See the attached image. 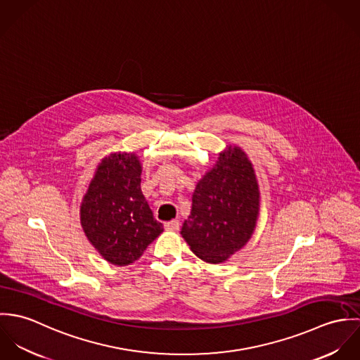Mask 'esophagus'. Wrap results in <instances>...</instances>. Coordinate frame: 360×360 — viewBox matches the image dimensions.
<instances>
[{
  "instance_id": "34e87169",
  "label": "esophagus",
  "mask_w": 360,
  "mask_h": 360,
  "mask_svg": "<svg viewBox=\"0 0 360 360\" xmlns=\"http://www.w3.org/2000/svg\"><path fill=\"white\" fill-rule=\"evenodd\" d=\"M165 229L169 231H177L180 229V221L179 220H170L165 223Z\"/></svg>"
}]
</instances>
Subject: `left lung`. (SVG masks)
Listing matches in <instances>:
<instances>
[{
  "mask_svg": "<svg viewBox=\"0 0 360 360\" xmlns=\"http://www.w3.org/2000/svg\"><path fill=\"white\" fill-rule=\"evenodd\" d=\"M260 193L251 160L229 146L197 183L191 213L181 236L207 263H221L240 251L257 227Z\"/></svg>",
  "mask_w": 360,
  "mask_h": 360,
  "instance_id": "left-lung-1",
  "label": "left lung"
}]
</instances>
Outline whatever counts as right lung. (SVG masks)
Listing matches in <instances>:
<instances>
[{
	"instance_id": "obj_1",
	"label": "right lung",
	"mask_w": 360,
	"mask_h": 360,
	"mask_svg": "<svg viewBox=\"0 0 360 360\" xmlns=\"http://www.w3.org/2000/svg\"><path fill=\"white\" fill-rule=\"evenodd\" d=\"M141 172L136 154L105 156L80 206V223L87 240L116 266L136 262L163 231L143 195Z\"/></svg>"
}]
</instances>
